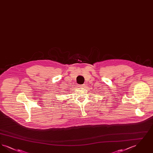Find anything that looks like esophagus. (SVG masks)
Returning <instances> with one entry per match:
<instances>
[{
  "label": "esophagus",
  "mask_w": 153,
  "mask_h": 153,
  "mask_svg": "<svg viewBox=\"0 0 153 153\" xmlns=\"http://www.w3.org/2000/svg\"><path fill=\"white\" fill-rule=\"evenodd\" d=\"M79 85V87H84V84H82V85Z\"/></svg>",
  "instance_id": "34e87169"
}]
</instances>
